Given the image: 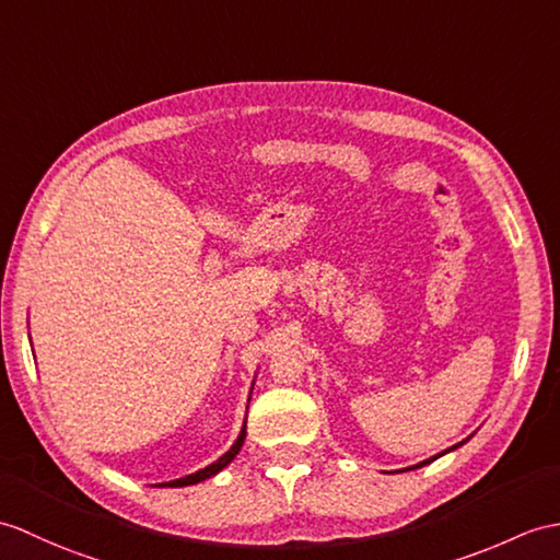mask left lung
Here are the masks:
<instances>
[{"label": "left lung", "instance_id": "left-lung-1", "mask_svg": "<svg viewBox=\"0 0 560 560\" xmlns=\"http://www.w3.org/2000/svg\"><path fill=\"white\" fill-rule=\"evenodd\" d=\"M460 444H463V441H460ZM460 444H456V446H453V448H458ZM453 448H451V451H453ZM444 453H448V451H444ZM439 456H441V453H439ZM439 456H434V458H429V460H424V463H420V465H415V467H422V465H427V463H432V460H436Z\"/></svg>", "mask_w": 560, "mask_h": 560}]
</instances>
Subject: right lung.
Returning a JSON list of instances; mask_svg holds the SVG:
<instances>
[{
    "instance_id": "obj_1",
    "label": "right lung",
    "mask_w": 560,
    "mask_h": 560,
    "mask_svg": "<svg viewBox=\"0 0 560 560\" xmlns=\"http://www.w3.org/2000/svg\"><path fill=\"white\" fill-rule=\"evenodd\" d=\"M243 441H245V427L241 429V434H238V439H236V444H233L224 456H221L219 460H214L212 465H207L205 470H198L195 475H188V477H180V479H174V482H166V485H160V487H188V485H198V482H202V479H207V477H212V475H217L219 470H224V467L238 456V451H241V446H243Z\"/></svg>"
}]
</instances>
